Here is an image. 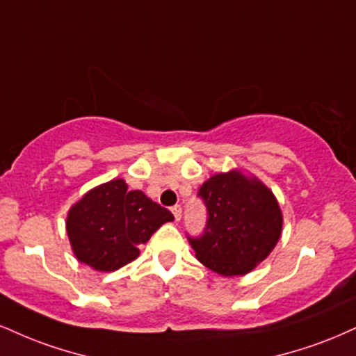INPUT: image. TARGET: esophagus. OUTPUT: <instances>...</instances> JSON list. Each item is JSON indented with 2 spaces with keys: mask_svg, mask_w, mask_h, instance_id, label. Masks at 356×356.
Here are the masks:
<instances>
[{
  "mask_svg": "<svg viewBox=\"0 0 356 356\" xmlns=\"http://www.w3.org/2000/svg\"><path fill=\"white\" fill-rule=\"evenodd\" d=\"M172 213H174L175 222L181 220V217H182V209H181V205H174V207H172Z\"/></svg>",
  "mask_w": 356,
  "mask_h": 356,
  "instance_id": "1",
  "label": "esophagus"
}]
</instances>
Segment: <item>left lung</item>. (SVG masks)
Segmentation results:
<instances>
[{
  "label": "left lung",
  "mask_w": 356,
  "mask_h": 356,
  "mask_svg": "<svg viewBox=\"0 0 356 356\" xmlns=\"http://www.w3.org/2000/svg\"><path fill=\"white\" fill-rule=\"evenodd\" d=\"M199 195L207 207V225L189 242L200 264L224 277L245 275L270 255L284 216L262 181L232 169L207 179Z\"/></svg>",
  "instance_id": "1"
}]
</instances>
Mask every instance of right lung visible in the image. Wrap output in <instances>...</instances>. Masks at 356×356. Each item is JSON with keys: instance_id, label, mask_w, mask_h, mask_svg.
<instances>
[{"instance_id": "right-lung-1", "label": "right lung", "mask_w": 356, "mask_h": 356, "mask_svg": "<svg viewBox=\"0 0 356 356\" xmlns=\"http://www.w3.org/2000/svg\"><path fill=\"white\" fill-rule=\"evenodd\" d=\"M174 216L124 179L96 186L67 212L66 232L76 259L97 272H114L139 257L140 243Z\"/></svg>"}]
</instances>
